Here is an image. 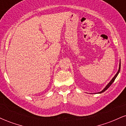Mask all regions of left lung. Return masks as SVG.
Listing matches in <instances>:
<instances>
[{"label": "left lung", "mask_w": 126, "mask_h": 126, "mask_svg": "<svg viewBox=\"0 0 126 126\" xmlns=\"http://www.w3.org/2000/svg\"><path fill=\"white\" fill-rule=\"evenodd\" d=\"M120 67H121V62H120V64H119V68H118V72H117V73H116V74H115V76H114V77H113V78H112V79H111V81H110V82H109V83H108L107 85V86H105V87L104 88V89H102V91H101V92H98V93H97V94H101V93H102V92H104V91H106V90H107V89H108V88L110 87V86H111V84H112V83H113V82H114V80H115V78H117V76H118V73H119V72H120Z\"/></svg>", "instance_id": "1"}]
</instances>
